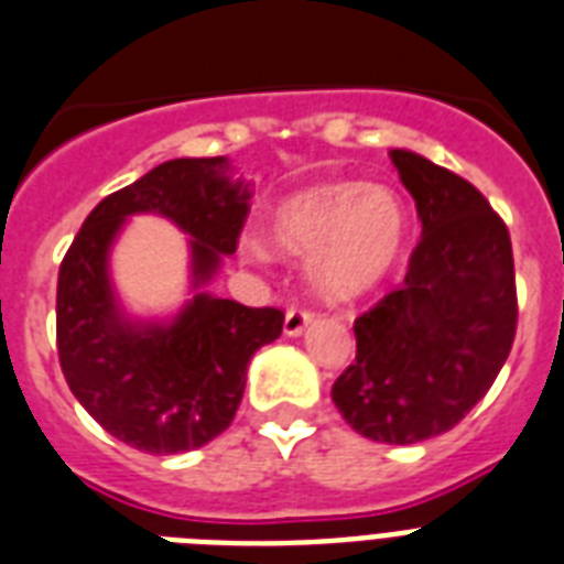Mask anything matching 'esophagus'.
Wrapping results in <instances>:
<instances>
[{"instance_id":"1","label":"esophagus","mask_w":564,"mask_h":564,"mask_svg":"<svg viewBox=\"0 0 564 564\" xmlns=\"http://www.w3.org/2000/svg\"><path fill=\"white\" fill-rule=\"evenodd\" d=\"M313 313L304 307H290L286 310V318H283V334L286 336H301L307 330V325L313 322Z\"/></svg>"}]
</instances>
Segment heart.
I'll list each match as a JSON object with an SVG mask.
<instances>
[{"mask_svg":"<svg viewBox=\"0 0 564 564\" xmlns=\"http://www.w3.org/2000/svg\"><path fill=\"white\" fill-rule=\"evenodd\" d=\"M406 210L392 189L366 184H318L286 195L272 210L274 242L304 254L307 281L330 301L371 292L392 272L406 246ZM239 254L248 263L274 257L263 234H242Z\"/></svg>","mask_w":564,"mask_h":564,"instance_id":"heart-1","label":"heart"}]
</instances>
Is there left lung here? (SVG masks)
Returning a JSON list of instances; mask_svg holds the SVG:
<instances>
[{"instance_id":"1","label":"left lung","mask_w":564,"mask_h":564,"mask_svg":"<svg viewBox=\"0 0 564 564\" xmlns=\"http://www.w3.org/2000/svg\"><path fill=\"white\" fill-rule=\"evenodd\" d=\"M421 239L398 290L354 322L357 360L330 398L357 433L412 445L447 433L489 392L518 325L509 230L482 193L406 149L389 152Z\"/></svg>"}]
</instances>
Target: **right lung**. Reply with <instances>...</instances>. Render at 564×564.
Instances as JSON below:
<instances>
[{
	"instance_id": "add662e5",
	"label": "right lung",
	"mask_w": 564,
	"mask_h": 564,
	"mask_svg": "<svg viewBox=\"0 0 564 564\" xmlns=\"http://www.w3.org/2000/svg\"><path fill=\"white\" fill-rule=\"evenodd\" d=\"M248 184L230 181L228 158H178L101 198L57 272V357L84 410L119 442L166 456L207 445L237 415L257 348L274 343L283 313L195 292L172 322H131L108 274L119 228L158 213L189 234L193 290L221 254L237 251Z\"/></svg>"
}]
</instances>
